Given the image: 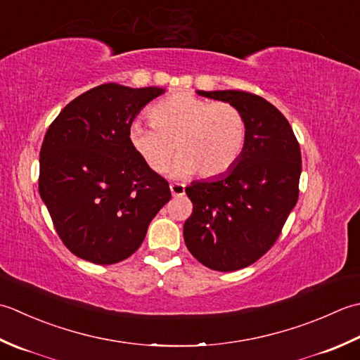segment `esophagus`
Masks as SVG:
<instances>
[{
	"instance_id": "esophagus-1",
	"label": "esophagus",
	"mask_w": 360,
	"mask_h": 360,
	"mask_svg": "<svg viewBox=\"0 0 360 360\" xmlns=\"http://www.w3.org/2000/svg\"><path fill=\"white\" fill-rule=\"evenodd\" d=\"M169 188H171V194H172L174 197L185 194V185H181V183H172V185H171Z\"/></svg>"
}]
</instances>
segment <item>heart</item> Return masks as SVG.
I'll list each match as a JSON object with an SVG mask.
<instances>
[{"label":"heart","mask_w":360,"mask_h":360,"mask_svg":"<svg viewBox=\"0 0 360 360\" xmlns=\"http://www.w3.org/2000/svg\"><path fill=\"white\" fill-rule=\"evenodd\" d=\"M150 118L130 124L129 141L152 172H165L177 150L174 177L214 179L238 163L247 143L245 116L229 102L175 93L152 107Z\"/></svg>","instance_id":"obj_1"}]
</instances>
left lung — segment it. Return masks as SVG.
Returning <instances> with one entry per match:
<instances>
[{"label": "left lung", "mask_w": 360, "mask_h": 360, "mask_svg": "<svg viewBox=\"0 0 360 360\" xmlns=\"http://www.w3.org/2000/svg\"><path fill=\"white\" fill-rule=\"evenodd\" d=\"M229 102L245 116L248 134L238 163L185 191L193 212L183 238L194 258L217 272L244 269L266 255L298 200L302 152L275 105L238 90L197 91Z\"/></svg>", "instance_id": "8db88e82"}]
</instances>
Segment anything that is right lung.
Masks as SVG:
<instances>
[{
	"instance_id": "1",
	"label": "right lung",
	"mask_w": 360,
	"mask_h": 360,
	"mask_svg": "<svg viewBox=\"0 0 360 360\" xmlns=\"http://www.w3.org/2000/svg\"><path fill=\"white\" fill-rule=\"evenodd\" d=\"M165 91L94 86L49 126L40 149L39 191L58 238L77 258L101 266L129 258L169 202V183L129 141L136 115Z\"/></svg>"
}]
</instances>
